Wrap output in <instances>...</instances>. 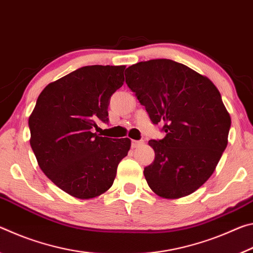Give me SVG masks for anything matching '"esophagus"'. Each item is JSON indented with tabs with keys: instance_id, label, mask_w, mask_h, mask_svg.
<instances>
[{
	"instance_id": "obj_1",
	"label": "esophagus",
	"mask_w": 253,
	"mask_h": 253,
	"mask_svg": "<svg viewBox=\"0 0 253 253\" xmlns=\"http://www.w3.org/2000/svg\"><path fill=\"white\" fill-rule=\"evenodd\" d=\"M143 144H144L143 140H135V139L131 140V147H132V148L139 147L140 145H143Z\"/></svg>"
}]
</instances>
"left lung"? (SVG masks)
Wrapping results in <instances>:
<instances>
[{
	"mask_svg": "<svg viewBox=\"0 0 253 253\" xmlns=\"http://www.w3.org/2000/svg\"><path fill=\"white\" fill-rule=\"evenodd\" d=\"M126 84L165 137L149 140L155 160L144 169L148 186L164 199H179L213 174L228 145L231 118L208 77L169 59L127 68Z\"/></svg>",
	"mask_w": 253,
	"mask_h": 253,
	"instance_id": "1",
	"label": "left lung"
}]
</instances>
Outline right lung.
<instances>
[{
  "label": "right lung",
  "instance_id": "right-lung-1",
  "mask_svg": "<svg viewBox=\"0 0 253 253\" xmlns=\"http://www.w3.org/2000/svg\"><path fill=\"white\" fill-rule=\"evenodd\" d=\"M125 66H85L49 84L29 117L30 145L39 168L71 196L88 200L108 191L129 138L93 132L108 123L113 93L124 84Z\"/></svg>",
  "mask_w": 253,
  "mask_h": 253
}]
</instances>
